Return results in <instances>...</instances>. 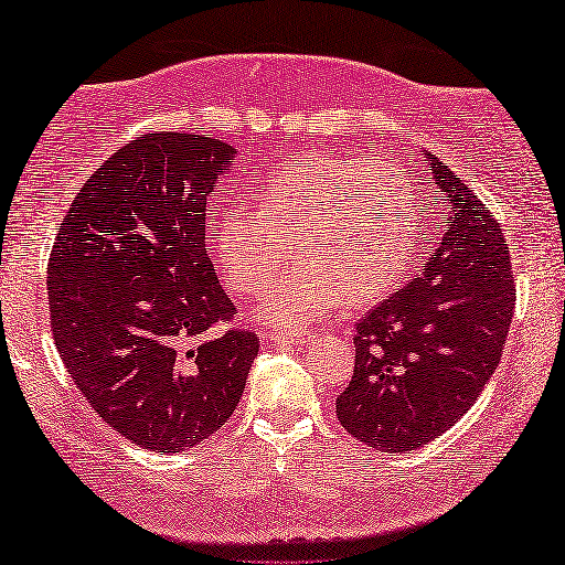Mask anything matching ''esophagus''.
<instances>
[{
	"label": "esophagus",
	"instance_id": "esophagus-1",
	"mask_svg": "<svg viewBox=\"0 0 565 565\" xmlns=\"http://www.w3.org/2000/svg\"><path fill=\"white\" fill-rule=\"evenodd\" d=\"M268 342L279 344V347H297V344H307L309 334H286V331H268Z\"/></svg>",
	"mask_w": 565,
	"mask_h": 565
}]
</instances>
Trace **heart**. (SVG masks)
<instances>
[{
  "mask_svg": "<svg viewBox=\"0 0 565 565\" xmlns=\"http://www.w3.org/2000/svg\"><path fill=\"white\" fill-rule=\"evenodd\" d=\"M413 213H408V209ZM407 178L374 156H311L274 170L256 193V213L228 209L209 226V248L228 289L256 297L279 329H301L339 307H366L402 281L423 248Z\"/></svg>",
  "mask_w": 565,
  "mask_h": 565,
  "instance_id": "obj_1",
  "label": "heart"
}]
</instances>
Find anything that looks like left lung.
Returning <instances> with one entry per match:
<instances>
[{
  "label": "left lung",
  "instance_id": "obj_1",
  "mask_svg": "<svg viewBox=\"0 0 565 565\" xmlns=\"http://www.w3.org/2000/svg\"><path fill=\"white\" fill-rule=\"evenodd\" d=\"M427 156L423 274L354 324V372L337 417L356 440L407 452L450 429L498 370L515 279L498 218Z\"/></svg>",
  "mask_w": 565,
  "mask_h": 565
}]
</instances>
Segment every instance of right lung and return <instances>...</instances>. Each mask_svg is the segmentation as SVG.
<instances>
[{
  "label": "right lung",
  "mask_w": 565,
  "mask_h": 565,
  "mask_svg": "<svg viewBox=\"0 0 565 565\" xmlns=\"http://www.w3.org/2000/svg\"><path fill=\"white\" fill-rule=\"evenodd\" d=\"M236 150L148 132L87 178L47 262L60 360L103 423L153 452H183L234 415L258 337L205 250V199ZM226 323L230 329L221 330Z\"/></svg>",
  "instance_id": "1"
}]
</instances>
